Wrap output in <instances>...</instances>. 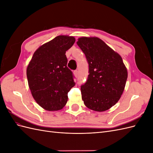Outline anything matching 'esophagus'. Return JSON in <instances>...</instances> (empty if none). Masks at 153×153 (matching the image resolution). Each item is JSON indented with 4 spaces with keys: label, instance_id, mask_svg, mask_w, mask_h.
Listing matches in <instances>:
<instances>
[{
    "label": "esophagus",
    "instance_id": "obj_1",
    "mask_svg": "<svg viewBox=\"0 0 153 153\" xmlns=\"http://www.w3.org/2000/svg\"><path fill=\"white\" fill-rule=\"evenodd\" d=\"M74 74H75V75L76 76H78V74H79V71H78V70H75L74 71Z\"/></svg>",
    "mask_w": 153,
    "mask_h": 153
}]
</instances>
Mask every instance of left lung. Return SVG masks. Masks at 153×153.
I'll return each mask as SVG.
<instances>
[{"label": "left lung", "instance_id": "1", "mask_svg": "<svg viewBox=\"0 0 153 153\" xmlns=\"http://www.w3.org/2000/svg\"><path fill=\"white\" fill-rule=\"evenodd\" d=\"M89 64L87 79L81 85L82 98L87 108L103 112L121 98L128 72L120 55L98 38L82 37L76 42Z\"/></svg>", "mask_w": 153, "mask_h": 153}]
</instances>
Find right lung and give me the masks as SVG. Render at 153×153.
<instances>
[{"label":"right lung","mask_w":153,"mask_h":153,"mask_svg":"<svg viewBox=\"0 0 153 153\" xmlns=\"http://www.w3.org/2000/svg\"><path fill=\"white\" fill-rule=\"evenodd\" d=\"M75 42L72 36H59L34 52L27 69L29 86L34 99L48 111L62 109L68 93L75 85L73 72L67 67L66 52Z\"/></svg>","instance_id":"1"}]
</instances>
